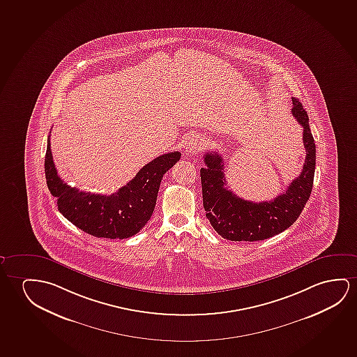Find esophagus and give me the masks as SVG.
<instances>
[{
  "label": "esophagus",
  "instance_id": "1",
  "mask_svg": "<svg viewBox=\"0 0 357 357\" xmlns=\"http://www.w3.org/2000/svg\"><path fill=\"white\" fill-rule=\"evenodd\" d=\"M205 146V139H202V136H192L190 139L186 141L185 153L188 155H197L202 147Z\"/></svg>",
  "mask_w": 357,
  "mask_h": 357
}]
</instances>
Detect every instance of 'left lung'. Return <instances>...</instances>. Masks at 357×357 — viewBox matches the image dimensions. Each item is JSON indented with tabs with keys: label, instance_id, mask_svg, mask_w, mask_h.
Returning <instances> with one entry per match:
<instances>
[{
	"label": "left lung",
	"instance_id": "left-lung-1",
	"mask_svg": "<svg viewBox=\"0 0 357 357\" xmlns=\"http://www.w3.org/2000/svg\"><path fill=\"white\" fill-rule=\"evenodd\" d=\"M292 104V115L303 126L305 165L287 190L274 200L253 202L237 197L227 188L222 157L218 152L204 155L206 167L200 169L204 208L213 229L225 239L255 242L274 237L295 222L308 202L314 179V139L303 105L294 97Z\"/></svg>",
	"mask_w": 357,
	"mask_h": 357
}]
</instances>
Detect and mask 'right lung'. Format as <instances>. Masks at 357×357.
<instances>
[{
    "label": "right lung",
    "instance_id": "right-lung-1",
    "mask_svg": "<svg viewBox=\"0 0 357 357\" xmlns=\"http://www.w3.org/2000/svg\"><path fill=\"white\" fill-rule=\"evenodd\" d=\"M181 152L160 155L139 169L134 179L112 195L79 192L57 176L52 160L50 136L45 155V178L57 208L83 232L98 238L132 237L149 222L155 210L160 181L178 160Z\"/></svg>",
    "mask_w": 357,
    "mask_h": 357
}]
</instances>
